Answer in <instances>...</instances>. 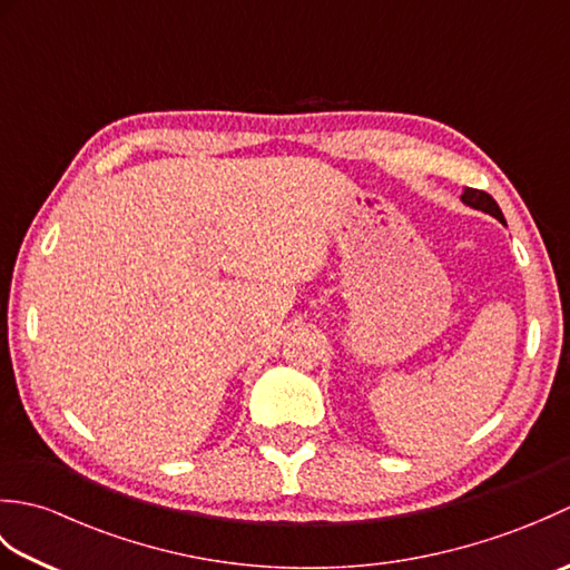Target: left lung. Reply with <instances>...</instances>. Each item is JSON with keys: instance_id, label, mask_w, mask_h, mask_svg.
<instances>
[{"instance_id": "8db88e82", "label": "left lung", "mask_w": 570, "mask_h": 570, "mask_svg": "<svg viewBox=\"0 0 570 570\" xmlns=\"http://www.w3.org/2000/svg\"><path fill=\"white\" fill-rule=\"evenodd\" d=\"M460 200H463L465 205H470V208L488 213V215H492V217H498L500 223H504V215H502V210H500V205L494 203V198L490 196V193L478 190V188H465L463 196H460Z\"/></svg>"}]
</instances>
